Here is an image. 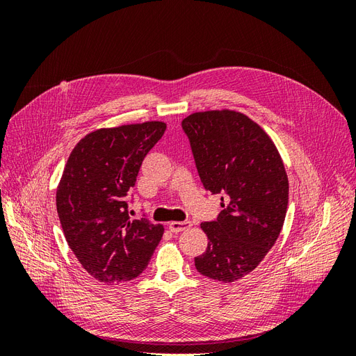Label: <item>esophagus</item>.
I'll return each instance as SVG.
<instances>
[{"mask_svg": "<svg viewBox=\"0 0 356 356\" xmlns=\"http://www.w3.org/2000/svg\"><path fill=\"white\" fill-rule=\"evenodd\" d=\"M168 227L172 233H179L182 230L191 227V222L190 221H170L168 224Z\"/></svg>", "mask_w": 356, "mask_h": 356, "instance_id": "obj_1", "label": "esophagus"}]
</instances>
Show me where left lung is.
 <instances>
[{
    "instance_id": "left-lung-1",
    "label": "left lung",
    "mask_w": 356,
    "mask_h": 356,
    "mask_svg": "<svg viewBox=\"0 0 356 356\" xmlns=\"http://www.w3.org/2000/svg\"><path fill=\"white\" fill-rule=\"evenodd\" d=\"M182 129L204 188L224 195L218 218L200 224L208 248L195 266L230 284L261 263L282 230L289 188L284 161L270 136L239 111L193 113Z\"/></svg>"
}]
</instances>
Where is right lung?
I'll list each match as a JSON object with an SVG mask.
<instances>
[{"mask_svg": "<svg viewBox=\"0 0 356 356\" xmlns=\"http://www.w3.org/2000/svg\"><path fill=\"white\" fill-rule=\"evenodd\" d=\"M166 131L163 122L96 129L71 152L56 190L65 239L96 281L120 284L141 275L163 225L131 220L126 196L147 153Z\"/></svg>", "mask_w": 356, "mask_h": 356, "instance_id": "right-lung-1", "label": "right lung"}]
</instances>
